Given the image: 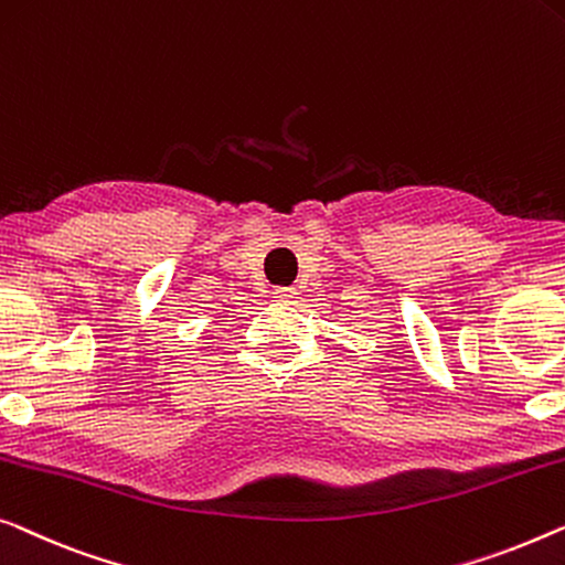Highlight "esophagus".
I'll return each mask as SVG.
<instances>
[{
	"instance_id": "obj_1",
	"label": "esophagus",
	"mask_w": 565,
	"mask_h": 565,
	"mask_svg": "<svg viewBox=\"0 0 565 565\" xmlns=\"http://www.w3.org/2000/svg\"><path fill=\"white\" fill-rule=\"evenodd\" d=\"M273 296L277 298V300H282V302H288L290 298H296L298 292H296V288H275V292Z\"/></svg>"
}]
</instances>
